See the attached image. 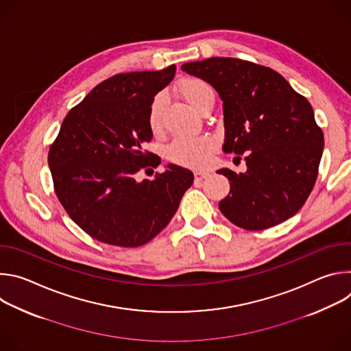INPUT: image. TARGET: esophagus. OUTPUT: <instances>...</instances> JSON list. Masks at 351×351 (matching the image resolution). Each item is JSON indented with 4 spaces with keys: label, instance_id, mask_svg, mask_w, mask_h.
Returning <instances> with one entry per match:
<instances>
[{
    "label": "esophagus",
    "instance_id": "esophagus-1",
    "mask_svg": "<svg viewBox=\"0 0 351 351\" xmlns=\"http://www.w3.org/2000/svg\"><path fill=\"white\" fill-rule=\"evenodd\" d=\"M208 176H210V172H208V171H195V172H194L195 180H203V179H206V178H208Z\"/></svg>",
    "mask_w": 351,
    "mask_h": 351
}]
</instances>
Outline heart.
<instances>
[{"label": "heart", "mask_w": 351, "mask_h": 351, "mask_svg": "<svg viewBox=\"0 0 351 351\" xmlns=\"http://www.w3.org/2000/svg\"><path fill=\"white\" fill-rule=\"evenodd\" d=\"M180 94L186 101L198 111L199 107L210 99H214V90L210 83L203 79L190 77L182 82ZM164 104V95L158 94L149 104L148 108V126L153 132H158L161 128V112ZM217 138L211 134H197V136H180L176 137L168 145V158L176 164L184 167H204L210 162L215 148Z\"/></svg>", "instance_id": "heart-1"}]
</instances>
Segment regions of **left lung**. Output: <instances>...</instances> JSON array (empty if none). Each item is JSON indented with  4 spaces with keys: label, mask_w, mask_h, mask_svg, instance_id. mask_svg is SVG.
<instances>
[{
    "label": "left lung",
    "mask_w": 351,
    "mask_h": 351,
    "mask_svg": "<svg viewBox=\"0 0 351 351\" xmlns=\"http://www.w3.org/2000/svg\"><path fill=\"white\" fill-rule=\"evenodd\" d=\"M182 71L217 90L223 103V152L245 154L244 173L217 171L230 182L221 213L247 230L291 218L314 187L324 152L307 98L274 69L237 58L186 62Z\"/></svg>",
    "instance_id": "1"
}]
</instances>
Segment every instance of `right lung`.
Listing matches in <instances>:
<instances>
[{
  "label": "right lung",
  "instance_id": "1",
  "mask_svg": "<svg viewBox=\"0 0 351 351\" xmlns=\"http://www.w3.org/2000/svg\"><path fill=\"white\" fill-rule=\"evenodd\" d=\"M176 72L115 75L97 84L64 119L49 147L54 189L72 221L93 239L138 247L154 239L178 211L194 175L168 164L167 171L138 182L137 172L157 168L160 157L143 152L152 141L148 108Z\"/></svg>",
  "mask_w": 351,
  "mask_h": 351
}]
</instances>
